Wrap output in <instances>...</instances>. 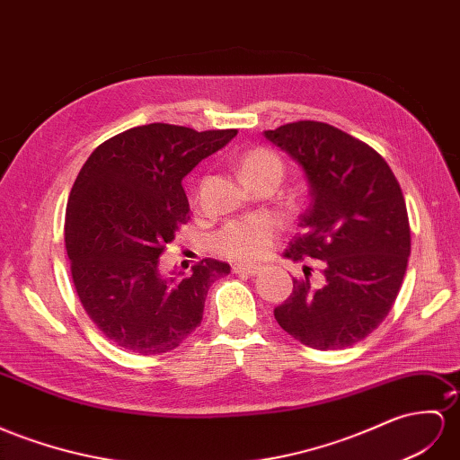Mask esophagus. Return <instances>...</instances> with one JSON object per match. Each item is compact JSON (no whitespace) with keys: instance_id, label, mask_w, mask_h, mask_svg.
<instances>
[{"instance_id":"obj_1","label":"esophagus","mask_w":460,"mask_h":460,"mask_svg":"<svg viewBox=\"0 0 460 460\" xmlns=\"http://www.w3.org/2000/svg\"><path fill=\"white\" fill-rule=\"evenodd\" d=\"M233 272L234 274H241V276H256L261 272V266H254V264H233Z\"/></svg>"}]
</instances>
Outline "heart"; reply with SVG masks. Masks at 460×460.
Returning <instances> with one entry per match:
<instances>
[{"label": "heart", "mask_w": 460, "mask_h": 460, "mask_svg": "<svg viewBox=\"0 0 460 460\" xmlns=\"http://www.w3.org/2000/svg\"><path fill=\"white\" fill-rule=\"evenodd\" d=\"M241 172L246 182H251L258 176L276 174L281 176V161L276 153L264 147L251 149L241 159ZM278 231V223L266 216H252L227 223L221 227L216 237V251L227 258H239V261H256L264 256L274 243Z\"/></svg>", "instance_id": "heart-1"}]
</instances>
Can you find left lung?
I'll use <instances>...</instances> for the list:
<instances>
[{
  "instance_id": "8db88e82",
  "label": "left lung",
  "mask_w": 460,
  "mask_h": 460,
  "mask_svg": "<svg viewBox=\"0 0 460 460\" xmlns=\"http://www.w3.org/2000/svg\"><path fill=\"white\" fill-rule=\"evenodd\" d=\"M264 137L305 172L311 204L286 256L323 261L321 281L293 279L274 316L284 331L314 349H342L379 326L398 296L410 256L402 190L386 161L331 124L299 120Z\"/></svg>"
}]
</instances>
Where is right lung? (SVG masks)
Here are the masks:
<instances>
[{"instance_id": "add662e5", "label": "right lung", "mask_w": 460, "mask_h": 460, "mask_svg": "<svg viewBox=\"0 0 460 460\" xmlns=\"http://www.w3.org/2000/svg\"><path fill=\"white\" fill-rule=\"evenodd\" d=\"M237 129L172 124L129 128L101 144L67 199L66 251L89 319L111 342L139 356L182 344L202 323L209 286L229 264L198 262L164 276L159 256L190 219L182 179Z\"/></svg>"}]
</instances>
